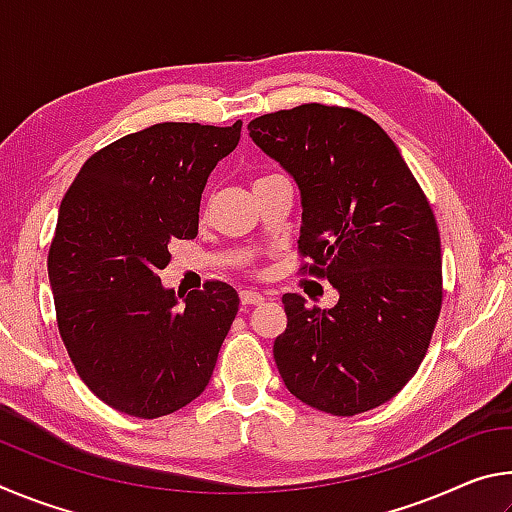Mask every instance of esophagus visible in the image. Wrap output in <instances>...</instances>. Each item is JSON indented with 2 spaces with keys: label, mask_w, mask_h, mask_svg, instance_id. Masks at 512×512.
Masks as SVG:
<instances>
[{
  "label": "esophagus",
  "mask_w": 512,
  "mask_h": 512,
  "mask_svg": "<svg viewBox=\"0 0 512 512\" xmlns=\"http://www.w3.org/2000/svg\"><path fill=\"white\" fill-rule=\"evenodd\" d=\"M241 305H262L264 302V296L259 291H241Z\"/></svg>",
  "instance_id": "1"
}]
</instances>
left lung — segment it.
<instances>
[{"label": "left lung", "instance_id": "8db88e82", "mask_svg": "<svg viewBox=\"0 0 512 512\" xmlns=\"http://www.w3.org/2000/svg\"><path fill=\"white\" fill-rule=\"evenodd\" d=\"M300 189V273L339 291L332 309L284 293L273 343L284 386L332 415L375 409L409 384L443 305L436 216L402 153L359 110L302 103L248 124Z\"/></svg>", "mask_w": 512, "mask_h": 512}]
</instances>
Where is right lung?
I'll return each instance as SVG.
<instances>
[{
    "label": "right lung",
    "instance_id": "obj_1",
    "mask_svg": "<svg viewBox=\"0 0 512 512\" xmlns=\"http://www.w3.org/2000/svg\"><path fill=\"white\" fill-rule=\"evenodd\" d=\"M241 121H164L90 155L60 203L47 268L58 332L85 386L115 411L153 420L210 384L239 311L230 284L164 289L176 239L198 235L201 194L235 151Z\"/></svg>",
    "mask_w": 512,
    "mask_h": 512
}]
</instances>
